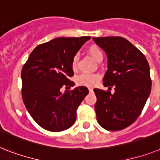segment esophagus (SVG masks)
Here are the masks:
<instances>
[{
  "mask_svg": "<svg viewBox=\"0 0 160 160\" xmlns=\"http://www.w3.org/2000/svg\"><path fill=\"white\" fill-rule=\"evenodd\" d=\"M88 90H89L90 92H93V88H88Z\"/></svg>",
  "mask_w": 160,
  "mask_h": 160,
  "instance_id": "esophagus-1",
  "label": "esophagus"
}]
</instances>
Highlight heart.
I'll list each match as a JSON object with an SVG mask.
<instances>
[{"label":"heart","mask_w":160,"mask_h":160,"mask_svg":"<svg viewBox=\"0 0 160 160\" xmlns=\"http://www.w3.org/2000/svg\"><path fill=\"white\" fill-rule=\"evenodd\" d=\"M88 52L91 55L93 59L96 62H99L103 59V53L101 50L96 46H91L88 48ZM78 58L77 55H75L74 57L72 58V68L73 69H76L78 64ZM99 80V75L93 74V73H83V74L79 75L77 78V83L79 85L82 86H87V87H92Z\"/></svg>","instance_id":"1"}]
</instances>
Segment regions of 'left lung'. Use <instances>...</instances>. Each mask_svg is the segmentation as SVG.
Returning a JSON list of instances; mask_svg holds the SVG:
<instances>
[{"instance_id": "1", "label": "left lung", "mask_w": 160, "mask_h": 160, "mask_svg": "<svg viewBox=\"0 0 160 160\" xmlns=\"http://www.w3.org/2000/svg\"><path fill=\"white\" fill-rule=\"evenodd\" d=\"M93 40L108 59L104 86L109 89L114 87L113 94L94 89L96 119L106 130H122L135 122L150 96V66L145 55L125 38L105 37Z\"/></svg>"}]
</instances>
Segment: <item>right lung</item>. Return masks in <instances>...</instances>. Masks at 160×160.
<instances>
[{
  "instance_id": "obj_1",
  "label": "right lung",
  "mask_w": 160,
  "mask_h": 160,
  "mask_svg": "<svg viewBox=\"0 0 160 160\" xmlns=\"http://www.w3.org/2000/svg\"><path fill=\"white\" fill-rule=\"evenodd\" d=\"M90 38H57L39 45L23 65L21 72L23 103L42 128L61 132L76 121V110L89 91L81 86L63 93L60 88L74 86L69 80L73 76L72 58Z\"/></svg>"
}]
</instances>
